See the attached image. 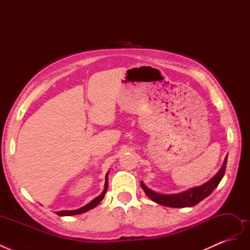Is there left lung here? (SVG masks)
Instances as JSON below:
<instances>
[{
  "instance_id": "obj_1",
  "label": "left lung",
  "mask_w": 250,
  "mask_h": 250,
  "mask_svg": "<svg viewBox=\"0 0 250 250\" xmlns=\"http://www.w3.org/2000/svg\"><path fill=\"white\" fill-rule=\"evenodd\" d=\"M226 163H228V156L225 157L221 169L219 170L216 175L213 178H210L208 183L203 184L199 187L192 188L190 190H187L178 194L166 195L156 193L152 190H150L149 188H147L143 181H141V187L151 200L161 204V206L169 208H191L202 201L204 198H207L208 196L218 187L219 183H220L222 177L224 176Z\"/></svg>"
}]
</instances>
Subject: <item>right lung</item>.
Returning a JSON list of instances; mask_svg holds the SVG:
<instances>
[{
	"label": "right lung",
	"mask_w": 250,
	"mask_h": 250,
	"mask_svg": "<svg viewBox=\"0 0 250 250\" xmlns=\"http://www.w3.org/2000/svg\"><path fill=\"white\" fill-rule=\"evenodd\" d=\"M107 187H108V173L106 174V176H105L104 191L99 196H98L97 198H95L94 200H92L89 203H87L86 206L82 207V208H80L78 209H74V210H59V211H56V214L59 215V216H74V215H79V214H82V213H85V211L96 208L98 204L101 202V200L104 198L105 193H106V191H107Z\"/></svg>",
	"instance_id": "right-lung-1"
}]
</instances>
